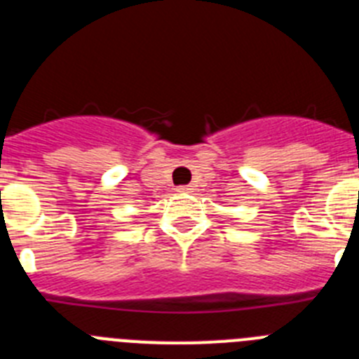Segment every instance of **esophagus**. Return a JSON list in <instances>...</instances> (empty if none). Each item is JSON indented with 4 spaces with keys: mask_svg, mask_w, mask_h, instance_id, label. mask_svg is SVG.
Segmentation results:
<instances>
[{
    "mask_svg": "<svg viewBox=\"0 0 359 359\" xmlns=\"http://www.w3.org/2000/svg\"><path fill=\"white\" fill-rule=\"evenodd\" d=\"M192 187L190 185H182V187H177V192H182V194H187V192H192Z\"/></svg>",
    "mask_w": 359,
    "mask_h": 359,
    "instance_id": "esophagus-1",
    "label": "esophagus"
}]
</instances>
